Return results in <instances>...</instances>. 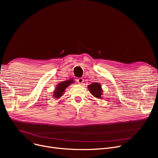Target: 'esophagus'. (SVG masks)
<instances>
[{
  "mask_svg": "<svg viewBox=\"0 0 158 158\" xmlns=\"http://www.w3.org/2000/svg\"><path fill=\"white\" fill-rule=\"evenodd\" d=\"M77 81V82H79V85H82V82H84V79H83V78H79Z\"/></svg>",
  "mask_w": 158,
  "mask_h": 158,
  "instance_id": "1",
  "label": "esophagus"
}]
</instances>
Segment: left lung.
I'll list each match as a JSON object with an SVG mask.
<instances>
[{
  "label": "left lung",
  "instance_id": "left-lung-1",
  "mask_svg": "<svg viewBox=\"0 0 158 158\" xmlns=\"http://www.w3.org/2000/svg\"><path fill=\"white\" fill-rule=\"evenodd\" d=\"M88 88L91 94L97 98H102L103 97V89H102V85L98 82H93V83L88 86Z\"/></svg>",
  "mask_w": 158,
  "mask_h": 158
}]
</instances>
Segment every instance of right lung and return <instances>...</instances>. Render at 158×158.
Segmentation results:
<instances>
[{"label":"right lung","instance_id":"right-lung-1","mask_svg":"<svg viewBox=\"0 0 158 158\" xmlns=\"http://www.w3.org/2000/svg\"><path fill=\"white\" fill-rule=\"evenodd\" d=\"M72 82H73V81L72 80H67L59 82V84L57 85L54 92H53V97L56 99L61 97L65 92V89L72 84Z\"/></svg>","mask_w":158,"mask_h":158}]
</instances>
